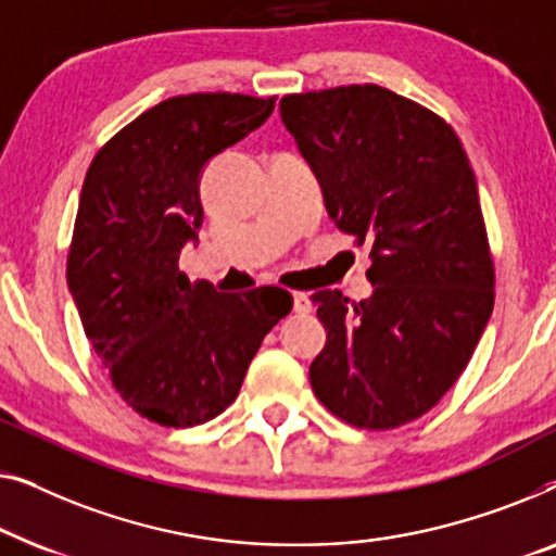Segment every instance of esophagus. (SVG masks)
<instances>
[{"label": "esophagus", "mask_w": 556, "mask_h": 556, "mask_svg": "<svg viewBox=\"0 0 556 556\" xmlns=\"http://www.w3.org/2000/svg\"><path fill=\"white\" fill-rule=\"evenodd\" d=\"M292 300H294L296 315H307V312H309V296L304 292H294Z\"/></svg>", "instance_id": "esophagus-1"}]
</instances>
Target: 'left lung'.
Masks as SVG:
<instances>
[{"instance_id": "1", "label": "left lung", "mask_w": 556, "mask_h": 556, "mask_svg": "<svg viewBox=\"0 0 556 556\" xmlns=\"http://www.w3.org/2000/svg\"><path fill=\"white\" fill-rule=\"evenodd\" d=\"M279 113L327 214L372 244L367 300L312 296L327 330L312 390L357 428H397L448 393L494 309L473 168L448 123L378 85L287 96Z\"/></svg>"}]
</instances>
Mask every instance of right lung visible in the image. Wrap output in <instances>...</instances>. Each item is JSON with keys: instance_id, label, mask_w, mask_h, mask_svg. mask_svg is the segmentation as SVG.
I'll return each instance as SVG.
<instances>
[{"instance_id": "add662e5", "label": "right lung", "mask_w": 556, "mask_h": 556, "mask_svg": "<svg viewBox=\"0 0 556 556\" xmlns=\"http://www.w3.org/2000/svg\"><path fill=\"white\" fill-rule=\"evenodd\" d=\"M271 111L275 98H168L108 140L85 176L70 294L115 390L161 426L229 408L262 340L292 312L287 289L224 294L178 269L184 247L199 244L203 168Z\"/></svg>"}]
</instances>
